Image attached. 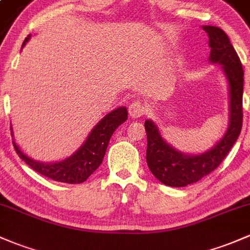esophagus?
<instances>
[{"label":"esophagus","mask_w":250,"mask_h":250,"mask_svg":"<svg viewBox=\"0 0 250 250\" xmlns=\"http://www.w3.org/2000/svg\"><path fill=\"white\" fill-rule=\"evenodd\" d=\"M146 106H144L142 103H139V101H135V103L131 104L130 107H128V114H130L132 118L142 117V115L146 114Z\"/></svg>","instance_id":"esophagus-1"}]
</instances>
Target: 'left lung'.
<instances>
[{"mask_svg": "<svg viewBox=\"0 0 250 250\" xmlns=\"http://www.w3.org/2000/svg\"><path fill=\"white\" fill-rule=\"evenodd\" d=\"M211 47L208 61L221 65L229 87V123L224 135L201 154H185L163 138L156 123L146 119V163L158 181L170 187H185L199 181L218 167L237 141L242 128L243 68L227 33L216 26H203Z\"/></svg>", "mask_w": 250, "mask_h": 250, "instance_id": "1", "label": "left lung"}]
</instances>
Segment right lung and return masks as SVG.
<instances>
[{
    "mask_svg": "<svg viewBox=\"0 0 250 250\" xmlns=\"http://www.w3.org/2000/svg\"><path fill=\"white\" fill-rule=\"evenodd\" d=\"M31 37L32 34H28L23 42L22 47L31 39ZM126 119H127V108L125 106L118 107L111 111L94 126L82 146L71 156L56 162H40L29 157L15 143L12 125H10V131H12L13 144L19 157L22 158L29 167L42 175L52 179L53 181L64 182V184H82L103 163L109 139L114 131L126 122Z\"/></svg>",
    "mask_w": 250,
    "mask_h": 250,
    "instance_id": "add662e5",
    "label": "right lung"
}]
</instances>
